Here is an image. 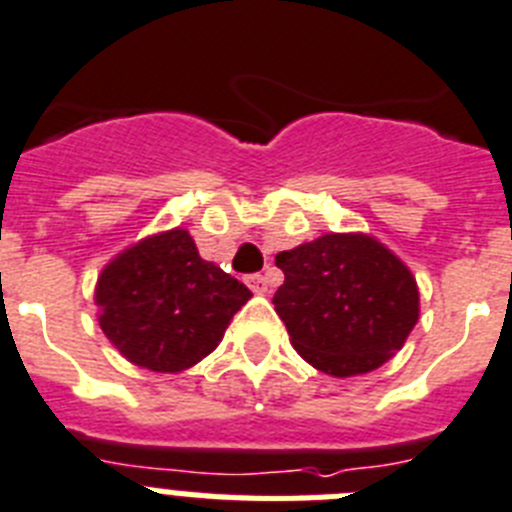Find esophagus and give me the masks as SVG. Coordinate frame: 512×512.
Listing matches in <instances>:
<instances>
[{
  "instance_id": "obj_1",
  "label": "esophagus",
  "mask_w": 512,
  "mask_h": 512,
  "mask_svg": "<svg viewBox=\"0 0 512 512\" xmlns=\"http://www.w3.org/2000/svg\"><path fill=\"white\" fill-rule=\"evenodd\" d=\"M247 286H250L255 293H265V291H268V278H265V275H260V273L247 275Z\"/></svg>"
}]
</instances>
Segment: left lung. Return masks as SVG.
<instances>
[{
  "instance_id": "left-lung-1",
  "label": "left lung",
  "mask_w": 512,
  "mask_h": 512,
  "mask_svg": "<svg viewBox=\"0 0 512 512\" xmlns=\"http://www.w3.org/2000/svg\"><path fill=\"white\" fill-rule=\"evenodd\" d=\"M273 304L293 348L337 379L384 366L420 317L415 275L368 234H324L278 252Z\"/></svg>"
}]
</instances>
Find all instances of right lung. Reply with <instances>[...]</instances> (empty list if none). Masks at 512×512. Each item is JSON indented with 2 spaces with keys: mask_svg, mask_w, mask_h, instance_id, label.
I'll return each mask as SVG.
<instances>
[{
  "mask_svg": "<svg viewBox=\"0 0 512 512\" xmlns=\"http://www.w3.org/2000/svg\"><path fill=\"white\" fill-rule=\"evenodd\" d=\"M252 291L198 255L185 229L146 237L102 268L97 319L133 366L180 373L203 361Z\"/></svg>",
  "mask_w": 512,
  "mask_h": 512,
  "instance_id": "add662e5",
  "label": "right lung"
}]
</instances>
